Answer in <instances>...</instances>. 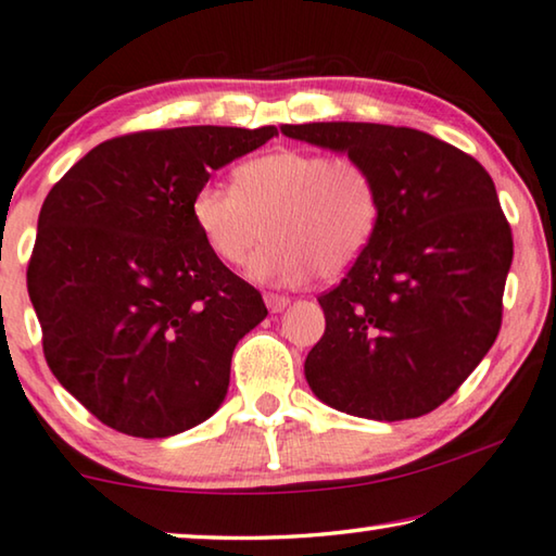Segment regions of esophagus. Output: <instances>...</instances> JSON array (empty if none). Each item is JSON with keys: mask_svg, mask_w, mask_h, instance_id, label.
I'll use <instances>...</instances> for the list:
<instances>
[{"mask_svg": "<svg viewBox=\"0 0 556 556\" xmlns=\"http://www.w3.org/2000/svg\"><path fill=\"white\" fill-rule=\"evenodd\" d=\"M265 305H268L270 313H280L288 308V303H291V298L288 295H278V293H265Z\"/></svg>", "mask_w": 556, "mask_h": 556, "instance_id": "1", "label": "esophagus"}]
</instances>
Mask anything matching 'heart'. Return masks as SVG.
Masks as SVG:
<instances>
[{"label":"heart","instance_id":"heart-1","mask_svg":"<svg viewBox=\"0 0 556 556\" xmlns=\"http://www.w3.org/2000/svg\"><path fill=\"white\" fill-rule=\"evenodd\" d=\"M190 218L207 251L248 263L261 283L301 286L320 270L338 278L356 263L378 228V190L371 175L349 157L326 152L273 150L238 165L232 188L205 182L190 200Z\"/></svg>","mask_w":556,"mask_h":556}]
</instances>
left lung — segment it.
<instances>
[{
    "label": "left lung",
    "instance_id": "1",
    "mask_svg": "<svg viewBox=\"0 0 556 556\" xmlns=\"http://www.w3.org/2000/svg\"><path fill=\"white\" fill-rule=\"evenodd\" d=\"M286 138L345 152L378 190V228L333 291L305 358L311 391L336 412L404 421L444 404L502 328L511 228L471 155L412 127L283 125Z\"/></svg>",
    "mask_w": 556,
    "mask_h": 556
}]
</instances>
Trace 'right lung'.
I'll use <instances>...</instances> for the list:
<instances>
[{"mask_svg":"<svg viewBox=\"0 0 556 556\" xmlns=\"http://www.w3.org/2000/svg\"><path fill=\"white\" fill-rule=\"evenodd\" d=\"M273 125L175 127L92 148L39 211L27 268L47 366L110 429L165 439L218 412L261 293L207 251L190 200Z\"/></svg>","mask_w":556,"mask_h":556,"instance_id":"right-lung-1","label":"right lung"}]
</instances>
